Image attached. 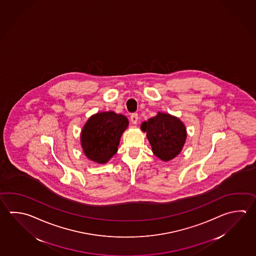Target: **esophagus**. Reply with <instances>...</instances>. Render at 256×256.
I'll return each mask as SVG.
<instances>
[{
	"label": "esophagus",
	"mask_w": 256,
	"mask_h": 256,
	"mask_svg": "<svg viewBox=\"0 0 256 256\" xmlns=\"http://www.w3.org/2000/svg\"><path fill=\"white\" fill-rule=\"evenodd\" d=\"M130 122H132V124H137V122H138V114H130Z\"/></svg>",
	"instance_id": "34e87169"
}]
</instances>
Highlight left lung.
<instances>
[{"mask_svg": "<svg viewBox=\"0 0 256 256\" xmlns=\"http://www.w3.org/2000/svg\"><path fill=\"white\" fill-rule=\"evenodd\" d=\"M140 129L146 132L154 154L163 162L175 158L186 142L184 124L168 114L158 112L156 116L144 122Z\"/></svg>", "mask_w": 256, "mask_h": 256, "instance_id": "obj_1", "label": "left lung"}]
</instances>
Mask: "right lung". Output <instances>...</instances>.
I'll use <instances>...</instances> for the list:
<instances>
[{
  "mask_svg": "<svg viewBox=\"0 0 256 256\" xmlns=\"http://www.w3.org/2000/svg\"><path fill=\"white\" fill-rule=\"evenodd\" d=\"M129 121L114 112L94 114L81 132V145L84 155L94 162L104 164L116 154L118 145Z\"/></svg>",
  "mask_w": 256,
  "mask_h": 256,
  "instance_id": "1",
  "label": "right lung"
}]
</instances>
